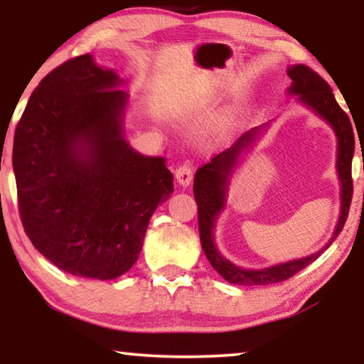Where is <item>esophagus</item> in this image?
<instances>
[{
    "label": "esophagus",
    "instance_id": "obj_1",
    "mask_svg": "<svg viewBox=\"0 0 364 364\" xmlns=\"http://www.w3.org/2000/svg\"><path fill=\"white\" fill-rule=\"evenodd\" d=\"M176 177H177V181H178V183H181V186L187 187L188 183L192 182V177H193L192 164L191 162H182L181 166L176 168Z\"/></svg>",
    "mask_w": 364,
    "mask_h": 364
}]
</instances>
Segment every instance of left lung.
<instances>
[{
  "mask_svg": "<svg viewBox=\"0 0 364 364\" xmlns=\"http://www.w3.org/2000/svg\"><path fill=\"white\" fill-rule=\"evenodd\" d=\"M288 76L291 79L290 92L300 96L306 106H310L313 111L330 122V126L335 129L338 136V173L341 181V215L338 222L336 230L333 233L330 243L323 250L313 253L310 257L300 258L280 265L263 268V270H242L230 262L225 260L220 253L217 252L213 245V222H215L217 213L222 210L223 198H225V188L228 173L235 166L237 156L242 147H245L257 134V129L243 134L230 149L217 154L210 162L202 166L196 172L193 178V197L198 205V233H200L202 248L210 262V265L225 278L228 283L243 287L253 285H272V283H280L288 280L295 273L301 272L303 268L310 265L331 245L333 240L338 237V233L343 230L345 222L350 212L351 198H353V177H351V162L353 154H355V134H353L351 121L346 116V112L336 102L335 94H333L330 84L323 79L320 74L313 71L311 68L305 64H293L288 68Z\"/></svg>",
  "mask_w": 364,
  "mask_h": 364,
  "instance_id": "1",
  "label": "left lung"
}]
</instances>
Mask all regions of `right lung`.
I'll return each instance as SVG.
<instances>
[{"mask_svg": "<svg viewBox=\"0 0 364 364\" xmlns=\"http://www.w3.org/2000/svg\"><path fill=\"white\" fill-rule=\"evenodd\" d=\"M117 84L89 54L63 63L33 91L13 142L29 240L61 270L96 280L136 263L154 210L173 192L164 159L124 141Z\"/></svg>", "mask_w": 364, "mask_h": 364, "instance_id": "obj_1", "label": "right lung"}]
</instances>
